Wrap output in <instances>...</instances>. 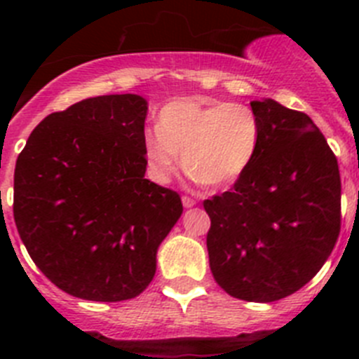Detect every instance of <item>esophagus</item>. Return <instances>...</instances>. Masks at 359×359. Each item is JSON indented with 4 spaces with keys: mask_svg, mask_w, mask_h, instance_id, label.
Instances as JSON below:
<instances>
[{
    "mask_svg": "<svg viewBox=\"0 0 359 359\" xmlns=\"http://www.w3.org/2000/svg\"><path fill=\"white\" fill-rule=\"evenodd\" d=\"M182 203H183V207H185V208H192V207H194V205H196L194 199H192V198H187V196L182 199Z\"/></svg>",
    "mask_w": 359,
    "mask_h": 359,
    "instance_id": "34e87169",
    "label": "esophagus"
}]
</instances>
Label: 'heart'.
I'll list each match as a JSON object with an SVG mask.
<instances>
[{
    "instance_id": "obj_1",
    "label": "heart",
    "mask_w": 359,
    "mask_h": 359,
    "mask_svg": "<svg viewBox=\"0 0 359 359\" xmlns=\"http://www.w3.org/2000/svg\"><path fill=\"white\" fill-rule=\"evenodd\" d=\"M158 129L144 136L149 176L167 183L182 161L196 182L221 187L248 169L261 144V122L252 107L237 102L203 104L190 98L165 104Z\"/></svg>"
}]
</instances>
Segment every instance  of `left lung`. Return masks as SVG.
<instances>
[{"mask_svg": "<svg viewBox=\"0 0 359 359\" xmlns=\"http://www.w3.org/2000/svg\"><path fill=\"white\" fill-rule=\"evenodd\" d=\"M261 144L233 189L203 203L215 282L246 302H275L315 277L340 233L338 161L315 122L253 100Z\"/></svg>", "mask_w": 359, "mask_h": 359, "instance_id": "8db88e82", "label": "left lung"}]
</instances>
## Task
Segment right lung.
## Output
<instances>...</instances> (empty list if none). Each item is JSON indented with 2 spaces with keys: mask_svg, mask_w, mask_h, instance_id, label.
Masks as SVG:
<instances>
[{
  "mask_svg": "<svg viewBox=\"0 0 359 359\" xmlns=\"http://www.w3.org/2000/svg\"><path fill=\"white\" fill-rule=\"evenodd\" d=\"M140 95L86 98L37 126L15 161L14 221L32 261L59 290L95 302L135 298L183 212L145 180Z\"/></svg>",
  "mask_w": 359,
  "mask_h": 359,
  "instance_id": "1",
  "label": "right lung"
}]
</instances>
